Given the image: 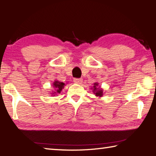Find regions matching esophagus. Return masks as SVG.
<instances>
[{"label": "esophagus", "instance_id": "1", "mask_svg": "<svg viewBox=\"0 0 156 156\" xmlns=\"http://www.w3.org/2000/svg\"><path fill=\"white\" fill-rule=\"evenodd\" d=\"M73 81H74V83H76L81 84L82 82H83V79L82 78H74L73 79Z\"/></svg>", "mask_w": 156, "mask_h": 156}]
</instances>
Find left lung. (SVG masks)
I'll return each instance as SVG.
<instances>
[{
	"label": "left lung",
	"instance_id": "obj_1",
	"mask_svg": "<svg viewBox=\"0 0 156 156\" xmlns=\"http://www.w3.org/2000/svg\"><path fill=\"white\" fill-rule=\"evenodd\" d=\"M98 83H95L94 84V92L96 94V96H99V97H101L102 96V93H103V91L102 90V89H98L97 88V86H98Z\"/></svg>",
	"mask_w": 156,
	"mask_h": 156
}]
</instances>
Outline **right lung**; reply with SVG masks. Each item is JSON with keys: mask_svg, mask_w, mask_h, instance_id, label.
Wrapping results in <instances>:
<instances>
[{"mask_svg": "<svg viewBox=\"0 0 156 156\" xmlns=\"http://www.w3.org/2000/svg\"><path fill=\"white\" fill-rule=\"evenodd\" d=\"M64 85L65 83H62V82L55 81L54 83V87L56 89V91L54 92V94H60V91H62V89L64 87Z\"/></svg>", "mask_w": 156, "mask_h": 156, "instance_id": "obj_1", "label": "right lung"}]
</instances>
